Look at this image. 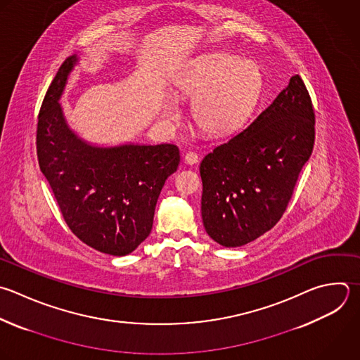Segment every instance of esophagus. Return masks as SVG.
I'll list each match as a JSON object with an SVG mask.
<instances>
[{
    "instance_id": "esophagus-1",
    "label": "esophagus",
    "mask_w": 360,
    "mask_h": 360,
    "mask_svg": "<svg viewBox=\"0 0 360 360\" xmlns=\"http://www.w3.org/2000/svg\"><path fill=\"white\" fill-rule=\"evenodd\" d=\"M198 162V156H197V153H194V152H188L186 156H184V163L186 165H195Z\"/></svg>"
}]
</instances>
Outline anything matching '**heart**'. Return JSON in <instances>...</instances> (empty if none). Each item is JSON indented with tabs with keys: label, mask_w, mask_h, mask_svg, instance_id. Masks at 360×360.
<instances>
[{
	"label": "heart",
	"mask_w": 360,
	"mask_h": 360,
	"mask_svg": "<svg viewBox=\"0 0 360 360\" xmlns=\"http://www.w3.org/2000/svg\"><path fill=\"white\" fill-rule=\"evenodd\" d=\"M262 84V72L255 62L217 52L191 63L177 83V93L194 103L193 118L202 132L224 136L236 131L252 114ZM163 120L176 122L177 107L166 104Z\"/></svg>",
	"instance_id": "obj_1"
}]
</instances>
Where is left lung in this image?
Wrapping results in <instances>:
<instances>
[{
  "mask_svg": "<svg viewBox=\"0 0 360 360\" xmlns=\"http://www.w3.org/2000/svg\"><path fill=\"white\" fill-rule=\"evenodd\" d=\"M314 125L309 94L295 75L249 127L202 159L201 215L217 243L243 246L278 222L312 153Z\"/></svg>",
  "mask_w": 360,
  "mask_h": 360,
  "instance_id": "8db88e82",
  "label": "left lung"
}]
</instances>
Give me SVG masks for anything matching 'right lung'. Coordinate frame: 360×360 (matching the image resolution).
I'll list each match as a JSON object with an SVG mask.
<instances>
[{"instance_id":"1","label":"right lung","mask_w":360,"mask_h":360,"mask_svg":"<svg viewBox=\"0 0 360 360\" xmlns=\"http://www.w3.org/2000/svg\"><path fill=\"white\" fill-rule=\"evenodd\" d=\"M80 58L65 60L41 107L39 167L72 232L93 249L125 256L150 233L158 198L180 163L170 143L100 146L75 132L60 98Z\"/></svg>"}]
</instances>
